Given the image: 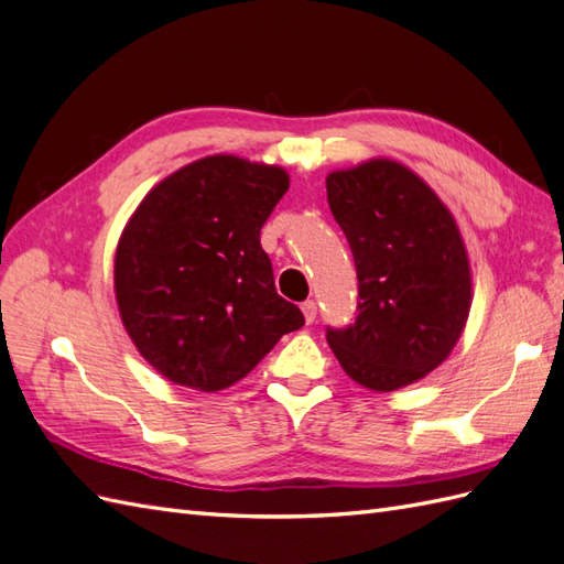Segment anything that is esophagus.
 <instances>
[{"instance_id": "1", "label": "esophagus", "mask_w": 564, "mask_h": 564, "mask_svg": "<svg viewBox=\"0 0 564 564\" xmlns=\"http://www.w3.org/2000/svg\"><path fill=\"white\" fill-rule=\"evenodd\" d=\"M301 311H304V318L311 325V323H315V315H318V304H315L313 299H308V301H304V304H301Z\"/></svg>"}]
</instances>
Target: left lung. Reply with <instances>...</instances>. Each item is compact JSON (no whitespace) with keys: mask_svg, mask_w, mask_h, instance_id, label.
<instances>
[{"mask_svg":"<svg viewBox=\"0 0 564 564\" xmlns=\"http://www.w3.org/2000/svg\"><path fill=\"white\" fill-rule=\"evenodd\" d=\"M327 203L359 278L354 325L327 345L359 386L392 392L441 366L471 311V265L455 215L423 178L390 158L325 178Z\"/></svg>","mask_w":564,"mask_h":564,"instance_id":"1","label":"left lung"}]
</instances>
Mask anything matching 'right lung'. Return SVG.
<instances>
[{"label":"right lung","mask_w":564,"mask_h":564,"mask_svg":"<svg viewBox=\"0 0 564 564\" xmlns=\"http://www.w3.org/2000/svg\"><path fill=\"white\" fill-rule=\"evenodd\" d=\"M290 188L278 164L200 158L148 191L123 227L115 294L135 349L160 376L217 392L304 325L274 290L260 227Z\"/></svg>","instance_id":"right-lung-1"}]
</instances>
